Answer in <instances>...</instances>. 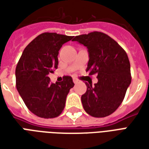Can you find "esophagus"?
Masks as SVG:
<instances>
[{
	"instance_id": "1",
	"label": "esophagus",
	"mask_w": 149,
	"mask_h": 149,
	"mask_svg": "<svg viewBox=\"0 0 149 149\" xmlns=\"http://www.w3.org/2000/svg\"><path fill=\"white\" fill-rule=\"evenodd\" d=\"M73 82H74L75 84H77L79 82V80H78L77 78H73Z\"/></svg>"
}]
</instances>
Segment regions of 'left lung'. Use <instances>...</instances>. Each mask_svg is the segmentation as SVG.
<instances>
[{
  "mask_svg": "<svg viewBox=\"0 0 149 149\" xmlns=\"http://www.w3.org/2000/svg\"><path fill=\"white\" fill-rule=\"evenodd\" d=\"M86 46L89 54L86 72L97 74L98 82L85 83L86 93L81 102L88 114L105 117L115 112L125 98L131 84L130 63L124 49L116 40L101 32L79 35L72 39Z\"/></svg>",
  "mask_w": 149,
  "mask_h": 149,
  "instance_id": "8db88e82",
  "label": "left lung"
}]
</instances>
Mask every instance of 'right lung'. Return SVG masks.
<instances>
[{"label": "right lung", "mask_w": 149, "mask_h": 149, "mask_svg": "<svg viewBox=\"0 0 149 149\" xmlns=\"http://www.w3.org/2000/svg\"><path fill=\"white\" fill-rule=\"evenodd\" d=\"M72 37L44 33L24 49L16 68V86L29 109L41 118L58 116L65 106L66 97L74 86L72 78L65 76L63 81L51 83L49 73L58 65L59 50Z\"/></svg>", "instance_id": "right-lung-1"}]
</instances>
